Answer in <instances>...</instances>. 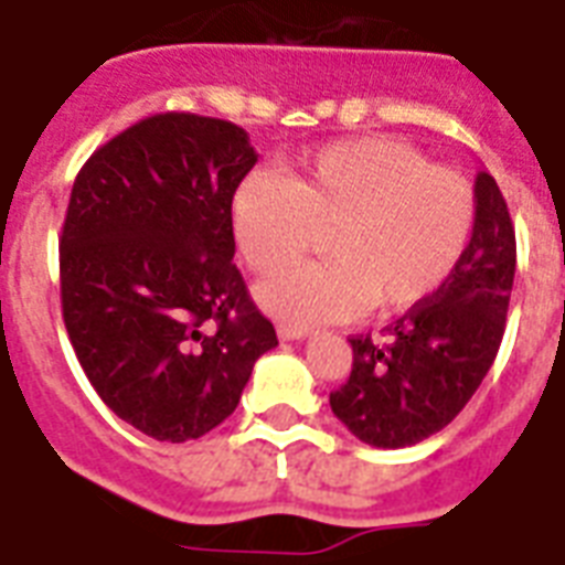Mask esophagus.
<instances>
[{"label": "esophagus", "mask_w": 565, "mask_h": 565, "mask_svg": "<svg viewBox=\"0 0 565 565\" xmlns=\"http://www.w3.org/2000/svg\"><path fill=\"white\" fill-rule=\"evenodd\" d=\"M278 338H281V341H302V338H308V329H305V326L281 323L278 326Z\"/></svg>", "instance_id": "esophagus-1"}]
</instances>
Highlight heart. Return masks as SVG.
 Returning <instances> with one entry per match:
<instances>
[{
  "label": "heart",
  "instance_id": "heart-1",
  "mask_svg": "<svg viewBox=\"0 0 565 565\" xmlns=\"http://www.w3.org/2000/svg\"><path fill=\"white\" fill-rule=\"evenodd\" d=\"M242 260L271 275L294 263L315 230L329 260L260 284L266 311L296 326L344 320L362 308L398 315L428 302L470 245L476 198L461 173L401 140L350 137L320 146L290 179L250 173L230 203Z\"/></svg>",
  "mask_w": 565,
  "mask_h": 565
}]
</instances>
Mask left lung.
Returning <instances> with one entry per match:
<instances>
[{"mask_svg":"<svg viewBox=\"0 0 565 565\" xmlns=\"http://www.w3.org/2000/svg\"><path fill=\"white\" fill-rule=\"evenodd\" d=\"M473 198V236L440 294L388 326L386 344L350 338V380L329 404L367 446L404 449L443 431L494 365L515 281V227L491 173L476 177Z\"/></svg>","mask_w":565,"mask_h":565,"instance_id":"1","label":"left lung"}]
</instances>
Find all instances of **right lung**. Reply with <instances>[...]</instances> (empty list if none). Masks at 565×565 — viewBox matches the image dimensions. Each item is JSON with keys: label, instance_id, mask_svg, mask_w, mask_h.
Listing matches in <instances>:
<instances>
[{"label": "right lung", "instance_id": "1", "mask_svg": "<svg viewBox=\"0 0 565 565\" xmlns=\"http://www.w3.org/2000/svg\"><path fill=\"white\" fill-rule=\"evenodd\" d=\"M254 164L239 125L158 113L104 143L71 188L65 329L104 404L146 437L218 428L278 347L233 266L230 203Z\"/></svg>", "mask_w": 565, "mask_h": 565}]
</instances>
